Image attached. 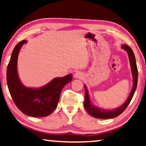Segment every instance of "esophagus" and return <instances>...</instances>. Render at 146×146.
Returning <instances> with one entry per match:
<instances>
[{"label": "esophagus", "instance_id": "obj_1", "mask_svg": "<svg viewBox=\"0 0 146 146\" xmlns=\"http://www.w3.org/2000/svg\"><path fill=\"white\" fill-rule=\"evenodd\" d=\"M74 77L76 78H82L84 77L82 73H81L80 71H77V72L74 74Z\"/></svg>", "mask_w": 146, "mask_h": 146}]
</instances>
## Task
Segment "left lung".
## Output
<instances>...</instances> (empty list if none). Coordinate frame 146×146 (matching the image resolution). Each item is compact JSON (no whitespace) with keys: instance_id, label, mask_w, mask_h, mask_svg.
<instances>
[{"instance_id":"left-lung-1","label":"left lung","mask_w":146,"mask_h":146,"mask_svg":"<svg viewBox=\"0 0 146 146\" xmlns=\"http://www.w3.org/2000/svg\"><path fill=\"white\" fill-rule=\"evenodd\" d=\"M122 48L125 49L128 53V56H129V62L131 64V68L132 71V75L133 78V86L131 92L129 97L125 101V103H123L120 107L116 108L115 110H103L102 108H98L97 107H95V106L91 103V100L90 99V97L88 95V91L87 90V88L84 86L85 88V97H84V106L86 110L87 111L88 113L92 117L97 118H103V119H106V118H113L114 117H117V116L120 115L123 111H124L127 106L129 105L131 100L132 98L134 95L135 91L136 90L137 86V82H138V70L137 64H136V60L135 57V55L133 53V51L126 44L122 46Z\"/></svg>"}]
</instances>
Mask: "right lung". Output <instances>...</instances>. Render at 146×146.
<instances>
[{"mask_svg":"<svg viewBox=\"0 0 146 146\" xmlns=\"http://www.w3.org/2000/svg\"><path fill=\"white\" fill-rule=\"evenodd\" d=\"M26 42L25 40L19 42L12 52L6 74L9 91L16 106L24 114L33 117H46L56 109L62 90L72 81L73 76L69 74L55 78L38 89L25 87L19 78L17 65L20 49Z\"/></svg>","mask_w":146,"mask_h":146,"instance_id":"obj_1","label":"right lung"}]
</instances>
